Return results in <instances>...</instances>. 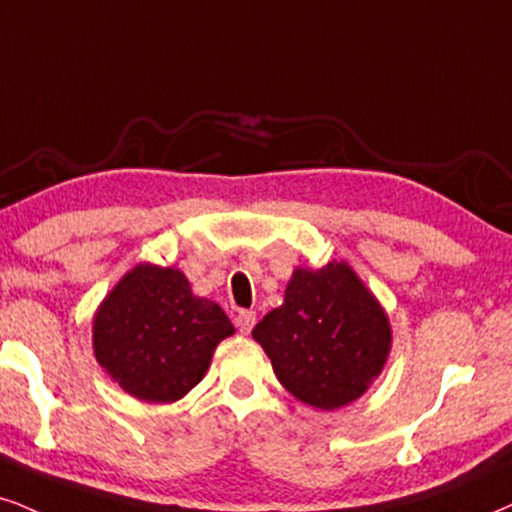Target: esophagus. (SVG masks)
<instances>
[{
    "label": "esophagus",
    "mask_w": 512,
    "mask_h": 512,
    "mask_svg": "<svg viewBox=\"0 0 512 512\" xmlns=\"http://www.w3.org/2000/svg\"><path fill=\"white\" fill-rule=\"evenodd\" d=\"M235 325L242 334H249L251 327L256 325V311H246V308H244V311H239L237 318H235Z\"/></svg>",
    "instance_id": "1"
}]
</instances>
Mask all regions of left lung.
Here are the masks:
<instances>
[{
  "instance_id": "8db88e82",
  "label": "left lung",
  "mask_w": 512,
  "mask_h": 512,
  "mask_svg": "<svg viewBox=\"0 0 512 512\" xmlns=\"http://www.w3.org/2000/svg\"><path fill=\"white\" fill-rule=\"evenodd\" d=\"M296 401L342 408L365 394L391 351L389 318L346 261L296 268L285 304L251 332Z\"/></svg>"
}]
</instances>
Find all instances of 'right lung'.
<instances>
[{
    "mask_svg": "<svg viewBox=\"0 0 512 512\" xmlns=\"http://www.w3.org/2000/svg\"><path fill=\"white\" fill-rule=\"evenodd\" d=\"M235 334L216 301L185 273L140 263L106 294L92 323L94 358L135 399L173 403L204 380L213 351Z\"/></svg>",
    "mask_w": 512,
    "mask_h": 512,
    "instance_id": "1",
    "label": "right lung"
}]
</instances>
